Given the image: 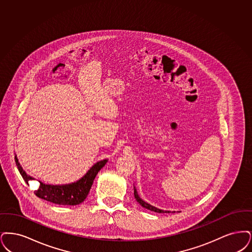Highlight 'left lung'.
I'll use <instances>...</instances> for the list:
<instances>
[{"mask_svg":"<svg viewBox=\"0 0 252 252\" xmlns=\"http://www.w3.org/2000/svg\"><path fill=\"white\" fill-rule=\"evenodd\" d=\"M133 194H134V198L136 199V201L144 207V208L148 209V210H150V211H153V212H155V213H171V211H164V210H161V209L156 208V207H154L153 205H151V204H149L148 202H146V201H144L141 197H139V195H138V193H137V190H136V188H135V186H133ZM172 213H175V211H173Z\"/></svg>","mask_w":252,"mask_h":252,"instance_id":"1","label":"left lung"}]
</instances>
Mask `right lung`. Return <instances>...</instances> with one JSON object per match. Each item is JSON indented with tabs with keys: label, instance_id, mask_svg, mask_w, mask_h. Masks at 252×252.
Wrapping results in <instances>:
<instances>
[{
	"label": "right lung",
	"instance_id": "obj_1",
	"mask_svg": "<svg viewBox=\"0 0 252 252\" xmlns=\"http://www.w3.org/2000/svg\"><path fill=\"white\" fill-rule=\"evenodd\" d=\"M107 159L100 160L93 164L88 172L74 183L66 185H47L39 182V187L34 191L36 197H40L47 201L53 202L59 205H77L82 203L90 191L93 185V181L96 178L98 171L107 163ZM15 162L18 169L21 173L24 182L28 185L29 181L34 180L22 169V165L19 163L17 155H15Z\"/></svg>",
	"mask_w": 252,
	"mask_h": 252
}]
</instances>
